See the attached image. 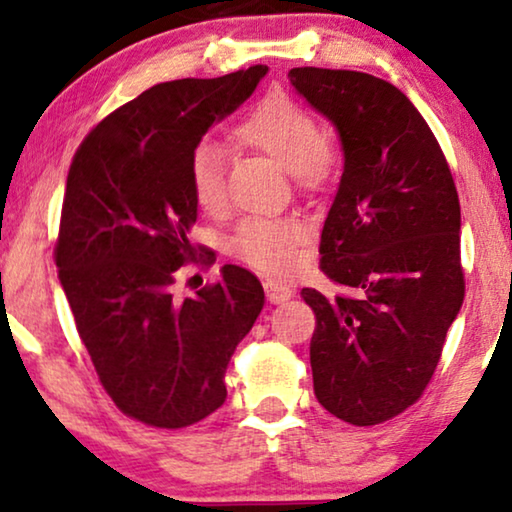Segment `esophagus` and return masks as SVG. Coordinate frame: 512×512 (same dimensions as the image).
I'll return each instance as SVG.
<instances>
[{"label":"esophagus","mask_w":512,"mask_h":512,"mask_svg":"<svg viewBox=\"0 0 512 512\" xmlns=\"http://www.w3.org/2000/svg\"><path fill=\"white\" fill-rule=\"evenodd\" d=\"M264 292H266V299H269L271 304H283V301L294 297V287L285 285V283H276V280H266Z\"/></svg>","instance_id":"obj_1"}]
</instances>
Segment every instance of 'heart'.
<instances>
[{
	"label": "heart",
	"instance_id": "obj_1",
	"mask_svg": "<svg viewBox=\"0 0 512 512\" xmlns=\"http://www.w3.org/2000/svg\"><path fill=\"white\" fill-rule=\"evenodd\" d=\"M232 139L243 148L271 157L306 190H318L334 171V155L318 120L285 95L262 99L234 127ZM190 185L194 199L206 213H218L225 206V160L213 143H204L192 153ZM301 239L304 229L297 222L250 218L236 232L234 250L255 269L287 273L297 264Z\"/></svg>",
	"mask_w": 512,
	"mask_h": 512
}]
</instances>
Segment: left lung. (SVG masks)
<instances>
[{
	"instance_id": "left-lung-1",
	"label": "left lung",
	"mask_w": 512,
	"mask_h": 512,
	"mask_svg": "<svg viewBox=\"0 0 512 512\" xmlns=\"http://www.w3.org/2000/svg\"><path fill=\"white\" fill-rule=\"evenodd\" d=\"M287 76L343 148L320 266L350 294L301 290L318 320L313 390L338 420L371 427L420 399L462 308L455 181L429 125L392 83L318 67Z\"/></svg>"
}]
</instances>
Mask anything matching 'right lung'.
Masks as SVG:
<instances>
[{
  "instance_id": "right-lung-1",
  "label": "right lung",
  "mask_w": 512,
  "mask_h": 512,
  "mask_svg": "<svg viewBox=\"0 0 512 512\" xmlns=\"http://www.w3.org/2000/svg\"><path fill=\"white\" fill-rule=\"evenodd\" d=\"M266 71L157 83L99 122L71 162L57 276L104 390L153 427L181 429L225 403L229 359L262 313V285L241 266L187 299L174 283L197 257L192 153Z\"/></svg>"
}]
</instances>
